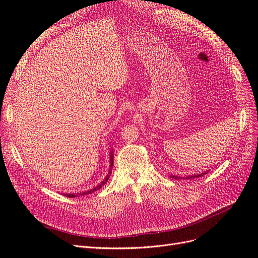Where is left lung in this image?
<instances>
[{
	"mask_svg": "<svg viewBox=\"0 0 258 258\" xmlns=\"http://www.w3.org/2000/svg\"><path fill=\"white\" fill-rule=\"evenodd\" d=\"M207 174V172L205 173H202V174H197V175H192V176H189V177H186V178H196V177H201V176H203V175H205ZM172 178H174V179H178V178H180V177H178V176H171Z\"/></svg>",
	"mask_w": 258,
	"mask_h": 258,
	"instance_id": "left-lung-1",
	"label": "left lung"
}]
</instances>
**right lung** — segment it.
<instances>
[{
    "label": "right lung",
    "instance_id": "obj_1",
    "mask_svg": "<svg viewBox=\"0 0 258 258\" xmlns=\"http://www.w3.org/2000/svg\"><path fill=\"white\" fill-rule=\"evenodd\" d=\"M112 166H113V152L111 151V152H110V168H109V173H108V175H107V177H106L104 180H102L97 187H95V188H93V189H91V190H88V191H85V192H80V194H77V195H75V194H63V195H64L66 197H68V198H76V197H79V196L90 195V194L94 192V191L99 190V189H100L102 186H104L105 183L108 181L109 176L111 175V172H112Z\"/></svg>",
    "mask_w": 258,
    "mask_h": 258
}]
</instances>
